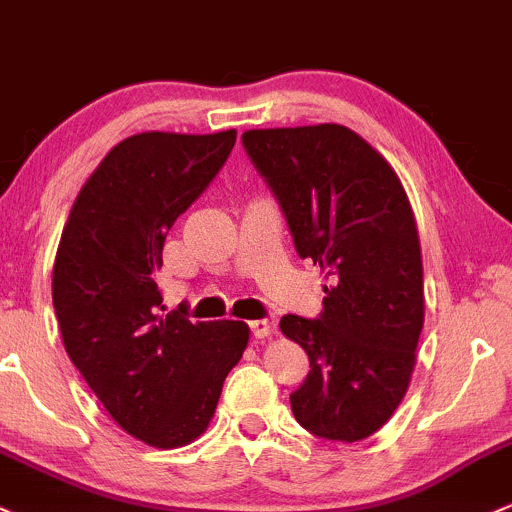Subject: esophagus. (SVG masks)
Instances as JSON below:
<instances>
[{
  "label": "esophagus",
  "mask_w": 512,
  "mask_h": 512,
  "mask_svg": "<svg viewBox=\"0 0 512 512\" xmlns=\"http://www.w3.org/2000/svg\"><path fill=\"white\" fill-rule=\"evenodd\" d=\"M250 330H252V335H255L257 340H265V338H269V335H272V323H269V320H252L250 323Z\"/></svg>",
  "instance_id": "1"
}]
</instances>
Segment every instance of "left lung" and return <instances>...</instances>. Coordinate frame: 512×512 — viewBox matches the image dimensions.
I'll list each match as a JSON object with an SVG mask.
<instances>
[{
	"label": "left lung",
	"mask_w": 512,
	"mask_h": 512,
	"mask_svg": "<svg viewBox=\"0 0 512 512\" xmlns=\"http://www.w3.org/2000/svg\"><path fill=\"white\" fill-rule=\"evenodd\" d=\"M243 145L299 257L330 279L318 318L289 313L279 323L311 362L291 411L325 440H364L406 396L423 330L411 201L389 162L338 123L245 131Z\"/></svg>",
	"instance_id": "8db88e82"
}]
</instances>
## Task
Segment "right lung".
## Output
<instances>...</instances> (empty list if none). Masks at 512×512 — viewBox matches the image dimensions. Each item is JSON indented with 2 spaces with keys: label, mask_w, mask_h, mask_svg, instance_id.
Here are the masks:
<instances>
[{
  "label": "right lung",
  "mask_w": 512,
  "mask_h": 512,
  "mask_svg": "<svg viewBox=\"0 0 512 512\" xmlns=\"http://www.w3.org/2000/svg\"><path fill=\"white\" fill-rule=\"evenodd\" d=\"M235 131H148L121 140L72 204L53 265L65 350L111 418L145 445L174 449L209 428L250 328L162 313L155 269L179 216L226 165Z\"/></svg>",
  "instance_id": "1"
}]
</instances>
